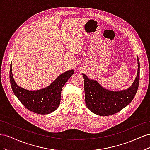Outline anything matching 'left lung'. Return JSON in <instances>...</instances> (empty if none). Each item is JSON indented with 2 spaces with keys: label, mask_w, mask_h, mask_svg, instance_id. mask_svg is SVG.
I'll return each instance as SVG.
<instances>
[{
  "label": "left lung",
  "mask_w": 150,
  "mask_h": 150,
  "mask_svg": "<svg viewBox=\"0 0 150 150\" xmlns=\"http://www.w3.org/2000/svg\"><path fill=\"white\" fill-rule=\"evenodd\" d=\"M137 78L129 88L121 91H111L103 88L97 81L91 80L84 74V86L86 104L94 114L107 116L118 112L131 102L139 83V61Z\"/></svg>",
  "instance_id": "obj_1"
}]
</instances>
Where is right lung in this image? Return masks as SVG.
I'll return each instance as SVG.
<instances>
[{"mask_svg": "<svg viewBox=\"0 0 150 150\" xmlns=\"http://www.w3.org/2000/svg\"><path fill=\"white\" fill-rule=\"evenodd\" d=\"M73 74V70L66 71L47 88L29 91L16 84L12 76V63L10 66V81L13 93L28 110L40 115H47L57 110L61 102L62 88Z\"/></svg>", "mask_w": 150, "mask_h": 150, "instance_id": "right-lung-1", "label": "right lung"}]
</instances>
